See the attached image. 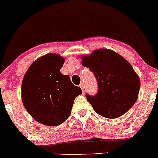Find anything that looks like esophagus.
I'll return each mask as SVG.
<instances>
[{
	"instance_id": "obj_1",
	"label": "esophagus",
	"mask_w": 158,
	"mask_h": 158,
	"mask_svg": "<svg viewBox=\"0 0 158 158\" xmlns=\"http://www.w3.org/2000/svg\"><path fill=\"white\" fill-rule=\"evenodd\" d=\"M79 87H80L81 89H82V93H84V85H83V83H82V82H81L80 85H79Z\"/></svg>"
}]
</instances>
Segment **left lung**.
Returning a JSON list of instances; mask_svg holds the SVG:
<instances>
[{
  "mask_svg": "<svg viewBox=\"0 0 158 158\" xmlns=\"http://www.w3.org/2000/svg\"><path fill=\"white\" fill-rule=\"evenodd\" d=\"M82 65L89 69L97 80L99 89L96 96L86 95L96 113L114 119L123 116L134 105L138 98L140 78L120 55L100 48L82 56Z\"/></svg>",
  "mask_w": 158,
  "mask_h": 158,
  "instance_id": "obj_1",
  "label": "left lung"
}]
</instances>
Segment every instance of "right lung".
Masks as SVG:
<instances>
[{
	"instance_id": "add662e5",
	"label": "right lung",
	"mask_w": 158,
	"mask_h": 158,
	"mask_svg": "<svg viewBox=\"0 0 158 158\" xmlns=\"http://www.w3.org/2000/svg\"><path fill=\"white\" fill-rule=\"evenodd\" d=\"M65 59L54 53L35 61L24 74L21 99L27 113L38 123L58 126L71 114L79 87L72 83L68 75L61 73Z\"/></svg>"
}]
</instances>
